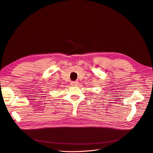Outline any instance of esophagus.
Wrapping results in <instances>:
<instances>
[{"label":"esophagus","mask_w":153,"mask_h":153,"mask_svg":"<svg viewBox=\"0 0 153 153\" xmlns=\"http://www.w3.org/2000/svg\"><path fill=\"white\" fill-rule=\"evenodd\" d=\"M77 81H72L71 82V85H77Z\"/></svg>","instance_id":"34e87169"}]
</instances>
